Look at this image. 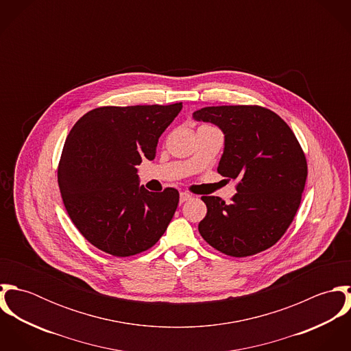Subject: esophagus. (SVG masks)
<instances>
[{
    "label": "esophagus",
    "mask_w": 351,
    "mask_h": 351,
    "mask_svg": "<svg viewBox=\"0 0 351 351\" xmlns=\"http://www.w3.org/2000/svg\"><path fill=\"white\" fill-rule=\"evenodd\" d=\"M192 199V195L188 193V192H181L180 193V201L181 202H185V201L191 200Z\"/></svg>",
    "instance_id": "obj_1"
}]
</instances>
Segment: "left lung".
Instances as JSON below:
<instances>
[{
	"mask_svg": "<svg viewBox=\"0 0 351 351\" xmlns=\"http://www.w3.org/2000/svg\"><path fill=\"white\" fill-rule=\"evenodd\" d=\"M224 134L217 171L235 180L230 204L202 196L200 235L230 256H249L276 245L295 219L306 181V160L289 125L258 105L206 106L193 113Z\"/></svg>",
	"mask_w": 351,
	"mask_h": 351,
	"instance_id": "1",
	"label": "left lung"
}]
</instances>
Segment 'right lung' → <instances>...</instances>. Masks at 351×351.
Listing matches in <instances>:
<instances>
[{
	"label": "right lung",
	"mask_w": 351,
	"mask_h": 351,
	"mask_svg": "<svg viewBox=\"0 0 351 351\" xmlns=\"http://www.w3.org/2000/svg\"><path fill=\"white\" fill-rule=\"evenodd\" d=\"M181 109L182 102L101 106L71 128L58 184L71 221L101 251L135 255L165 234L180 193L174 188L149 192L139 185L136 166L155 158L159 136Z\"/></svg>",
	"instance_id": "add662e5"
}]
</instances>
